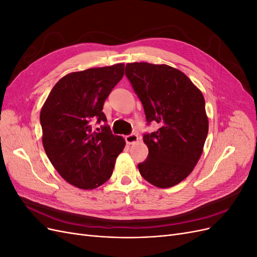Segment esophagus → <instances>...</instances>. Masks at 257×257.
Masks as SVG:
<instances>
[{
  "instance_id": "esophagus-1",
  "label": "esophagus",
  "mask_w": 257,
  "mask_h": 257,
  "mask_svg": "<svg viewBox=\"0 0 257 257\" xmlns=\"http://www.w3.org/2000/svg\"><path fill=\"white\" fill-rule=\"evenodd\" d=\"M137 141H138V136L136 134H130V135L125 136V142L128 145H134L137 143Z\"/></svg>"
}]
</instances>
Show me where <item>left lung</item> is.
Returning a JSON list of instances; mask_svg holds the SVG:
<instances>
[{
	"label": "left lung",
	"mask_w": 257,
	"mask_h": 257,
	"mask_svg": "<svg viewBox=\"0 0 257 257\" xmlns=\"http://www.w3.org/2000/svg\"><path fill=\"white\" fill-rule=\"evenodd\" d=\"M125 75L148 124L160 125L143 137L149 154L138 164L139 173L158 188H170L192 173L203 153L209 128L204 95L188 76L166 64L127 63Z\"/></svg>",
	"instance_id": "obj_1"
}]
</instances>
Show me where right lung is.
I'll list each match as a JSON object with an SVG mask.
<instances>
[{
	"label": "right lung",
	"instance_id": "1",
	"mask_svg": "<svg viewBox=\"0 0 257 257\" xmlns=\"http://www.w3.org/2000/svg\"><path fill=\"white\" fill-rule=\"evenodd\" d=\"M124 75V64L67 74L56 83L41 110L43 146L53 167L65 181L82 190L105 183L125 142L105 124V99ZM99 130V128H98Z\"/></svg>",
	"mask_w": 257,
	"mask_h": 257
}]
</instances>
